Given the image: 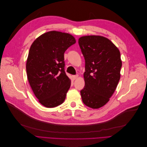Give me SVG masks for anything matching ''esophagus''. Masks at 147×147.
Returning a JSON list of instances; mask_svg holds the SVG:
<instances>
[{"label": "esophagus", "mask_w": 147, "mask_h": 147, "mask_svg": "<svg viewBox=\"0 0 147 147\" xmlns=\"http://www.w3.org/2000/svg\"><path fill=\"white\" fill-rule=\"evenodd\" d=\"M78 75H74L73 76V78H74V80H76V79H77L78 78Z\"/></svg>", "instance_id": "obj_1"}]
</instances>
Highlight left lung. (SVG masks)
Masks as SVG:
<instances>
[{
    "label": "left lung",
    "instance_id": "8db88e82",
    "mask_svg": "<svg viewBox=\"0 0 147 147\" xmlns=\"http://www.w3.org/2000/svg\"><path fill=\"white\" fill-rule=\"evenodd\" d=\"M78 43L85 60L82 100L89 107L99 109L109 101L118 84L120 52L112 42L100 35L81 37Z\"/></svg>",
    "mask_w": 147,
    "mask_h": 147
}]
</instances>
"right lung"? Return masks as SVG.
Returning a JSON list of instances; mask_svg holds the SVG:
<instances>
[{"mask_svg":"<svg viewBox=\"0 0 147 147\" xmlns=\"http://www.w3.org/2000/svg\"><path fill=\"white\" fill-rule=\"evenodd\" d=\"M76 43L72 35L52 30L41 35L30 46L26 61L30 86L38 102L47 108L63 104L71 80L64 71V53Z\"/></svg>","mask_w":147,"mask_h":147,"instance_id":"right-lung-1","label":"right lung"}]
</instances>
